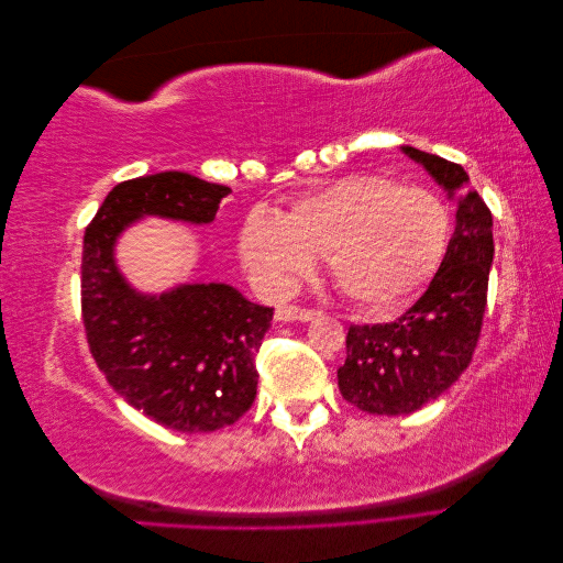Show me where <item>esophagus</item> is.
Instances as JSON below:
<instances>
[{
  "label": "esophagus",
  "mask_w": 563,
  "mask_h": 563,
  "mask_svg": "<svg viewBox=\"0 0 563 563\" xmlns=\"http://www.w3.org/2000/svg\"><path fill=\"white\" fill-rule=\"evenodd\" d=\"M314 314H317V310L298 308V305H282V308H277L279 321H310Z\"/></svg>",
  "instance_id": "esophagus-1"
}]
</instances>
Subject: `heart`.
<instances>
[{
  "label": "heart",
  "mask_w": 563,
  "mask_h": 563,
  "mask_svg": "<svg viewBox=\"0 0 563 563\" xmlns=\"http://www.w3.org/2000/svg\"><path fill=\"white\" fill-rule=\"evenodd\" d=\"M451 228V211L434 192L360 174L300 197L286 216L251 211L240 230V258L269 291H286L323 255L340 294L385 310L430 282Z\"/></svg>",
  "instance_id": "1"
}]
</instances>
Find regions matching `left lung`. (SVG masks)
Listing matches in <instances>:
<instances>
[{
  "instance_id": "obj_1",
  "label": "left lung",
  "mask_w": 563,
  "mask_h": 563,
  "mask_svg": "<svg viewBox=\"0 0 563 563\" xmlns=\"http://www.w3.org/2000/svg\"><path fill=\"white\" fill-rule=\"evenodd\" d=\"M404 152L457 195V213L428 291L395 321L347 331L340 395L373 416L413 413L463 376L482 335L493 263V216L465 168L416 147Z\"/></svg>"
}]
</instances>
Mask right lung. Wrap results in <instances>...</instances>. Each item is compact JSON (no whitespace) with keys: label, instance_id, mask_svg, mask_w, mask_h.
Returning a JSON list of instances; mask_svg holds the SVG:
<instances>
[{"label":"right lung","instance_id":"add662e5","mask_svg":"<svg viewBox=\"0 0 563 563\" xmlns=\"http://www.w3.org/2000/svg\"><path fill=\"white\" fill-rule=\"evenodd\" d=\"M230 187L185 172L114 185L84 232L81 321L106 380L133 408L178 432H216L255 399V352L275 308L228 284L139 296L117 272V234L141 216L211 223Z\"/></svg>","mask_w":563,"mask_h":563}]
</instances>
